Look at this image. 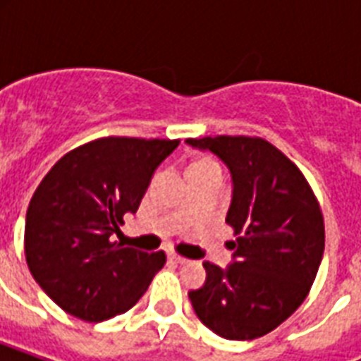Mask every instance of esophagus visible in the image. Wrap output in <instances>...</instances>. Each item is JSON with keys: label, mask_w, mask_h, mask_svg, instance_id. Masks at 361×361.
Segmentation results:
<instances>
[{"label": "esophagus", "mask_w": 361, "mask_h": 361, "mask_svg": "<svg viewBox=\"0 0 361 361\" xmlns=\"http://www.w3.org/2000/svg\"><path fill=\"white\" fill-rule=\"evenodd\" d=\"M169 260H170V262H174V264H187V262H189L187 258L180 257V255H176V252H170Z\"/></svg>", "instance_id": "esophagus-1"}]
</instances>
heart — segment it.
Segmentation results:
<instances>
[{
	"label": "heart",
	"mask_w": 361,
	"mask_h": 361,
	"mask_svg": "<svg viewBox=\"0 0 361 361\" xmlns=\"http://www.w3.org/2000/svg\"><path fill=\"white\" fill-rule=\"evenodd\" d=\"M200 164H212V161H197L192 166H200Z\"/></svg>",
	"instance_id": "obj_1"
}]
</instances>
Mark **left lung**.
Returning a JSON list of instances; mask_svg holds the SVG:
<instances>
[{
  "label": "left lung",
  "instance_id": "8db88e82",
  "mask_svg": "<svg viewBox=\"0 0 361 361\" xmlns=\"http://www.w3.org/2000/svg\"><path fill=\"white\" fill-rule=\"evenodd\" d=\"M212 152L232 178L226 223L232 262H204L206 283L189 292L204 326L231 341H251L296 311L324 255V219L307 180L269 142L251 136L185 140Z\"/></svg>",
  "mask_w": 361,
  "mask_h": 361
}]
</instances>
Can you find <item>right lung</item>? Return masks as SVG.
I'll return each mask as SVG.
<instances>
[{"mask_svg": "<svg viewBox=\"0 0 361 361\" xmlns=\"http://www.w3.org/2000/svg\"><path fill=\"white\" fill-rule=\"evenodd\" d=\"M180 140L109 136L59 159L25 214V260L33 279L65 313L103 322L125 313L166 262L112 241L136 214L155 170Z\"/></svg>", "mask_w": 361, "mask_h": 361, "instance_id": "right-lung-1", "label": "right lung"}]
</instances>
